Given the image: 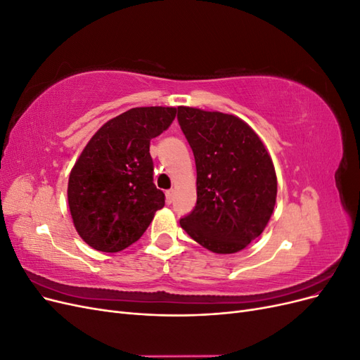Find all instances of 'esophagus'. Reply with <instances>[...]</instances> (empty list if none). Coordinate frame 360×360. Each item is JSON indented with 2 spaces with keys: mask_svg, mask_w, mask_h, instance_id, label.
<instances>
[{
  "mask_svg": "<svg viewBox=\"0 0 360 360\" xmlns=\"http://www.w3.org/2000/svg\"><path fill=\"white\" fill-rule=\"evenodd\" d=\"M165 195H167V202H168V204H171V202L174 201V191H172V189H169V191H167V192H165Z\"/></svg>",
  "mask_w": 360,
  "mask_h": 360,
  "instance_id": "1",
  "label": "esophagus"
}]
</instances>
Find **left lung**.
Returning <instances> with one entry per match:
<instances>
[{"instance_id":"1","label":"left lung","mask_w":360,"mask_h":360,"mask_svg":"<svg viewBox=\"0 0 360 360\" xmlns=\"http://www.w3.org/2000/svg\"><path fill=\"white\" fill-rule=\"evenodd\" d=\"M177 110L197 165V204L180 225L212 252H238L264 231L274 213V162L240 118L189 106Z\"/></svg>"}]
</instances>
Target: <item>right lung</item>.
Segmentation results:
<instances>
[{"instance_id": "right-lung-1", "label": "right lung", "mask_w": 360, "mask_h": 360, "mask_svg": "<svg viewBox=\"0 0 360 360\" xmlns=\"http://www.w3.org/2000/svg\"><path fill=\"white\" fill-rule=\"evenodd\" d=\"M176 108H132L105 123L69 177L72 219L82 240L102 252L135 243L165 205L153 183L150 141L167 130Z\"/></svg>"}]
</instances>
